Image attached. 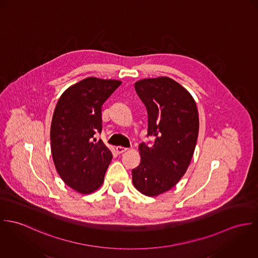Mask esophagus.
<instances>
[{"label":"esophagus","instance_id":"esophagus-1","mask_svg":"<svg viewBox=\"0 0 258 258\" xmlns=\"http://www.w3.org/2000/svg\"><path fill=\"white\" fill-rule=\"evenodd\" d=\"M127 149H128L127 147H123V146H116V147H115V150H116L117 153H122V152L126 151Z\"/></svg>","mask_w":258,"mask_h":258}]
</instances>
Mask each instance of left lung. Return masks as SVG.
Masks as SVG:
<instances>
[{"label":"left lung","mask_w":258,"mask_h":258,"mask_svg":"<svg viewBox=\"0 0 258 258\" xmlns=\"http://www.w3.org/2000/svg\"><path fill=\"white\" fill-rule=\"evenodd\" d=\"M146 107L151 146H139L141 164L133 169L134 186L143 195L158 196L186 173L199 134V115L192 95L169 77L143 79L135 84Z\"/></svg>","instance_id":"1"}]
</instances>
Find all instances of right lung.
Returning a JSON list of instances; mask_svg holds the SVG:
<instances>
[{"label":"right lung","mask_w":258,"mask_h":258,"mask_svg":"<svg viewBox=\"0 0 258 258\" xmlns=\"http://www.w3.org/2000/svg\"><path fill=\"white\" fill-rule=\"evenodd\" d=\"M120 84L88 77L58 100L50 126L51 154L60 178L78 193H93L104 182L113 154L95 135L102 132L103 104Z\"/></svg>","instance_id":"1"}]
</instances>
